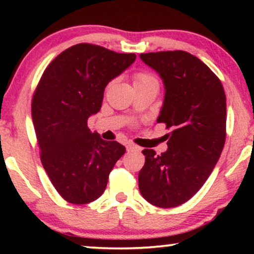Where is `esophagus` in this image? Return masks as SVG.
Masks as SVG:
<instances>
[{
    "label": "esophagus",
    "instance_id": "obj_1",
    "mask_svg": "<svg viewBox=\"0 0 254 254\" xmlns=\"http://www.w3.org/2000/svg\"><path fill=\"white\" fill-rule=\"evenodd\" d=\"M126 148H127V151H140L141 150V148L137 147V145L134 143H128Z\"/></svg>",
    "mask_w": 254,
    "mask_h": 254
}]
</instances>
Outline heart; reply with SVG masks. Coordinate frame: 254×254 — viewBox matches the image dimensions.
<instances>
[{"label":"heart","mask_w":254,"mask_h":254,"mask_svg":"<svg viewBox=\"0 0 254 254\" xmlns=\"http://www.w3.org/2000/svg\"><path fill=\"white\" fill-rule=\"evenodd\" d=\"M149 79H155V78L152 77L151 75L147 74V72H137V74H135L134 76V83L149 81Z\"/></svg>","instance_id":"b5f03b06"}]
</instances>
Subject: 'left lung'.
Returning a JSON list of instances; mask_svg holds the SVG:
<instances>
[{
    "label": "left lung",
    "instance_id": "obj_1",
    "mask_svg": "<svg viewBox=\"0 0 254 254\" xmlns=\"http://www.w3.org/2000/svg\"><path fill=\"white\" fill-rule=\"evenodd\" d=\"M164 83L165 95L157 123L171 128L168 150L156 155L144 149L138 189L148 202L172 208L189 201L216 165L223 150L227 98L216 75L185 51L140 54Z\"/></svg>",
    "mask_w": 254,
    "mask_h": 254
}]
</instances>
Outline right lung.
Returning a JSON list of instances; mask_svg holds the SVG:
<instances>
[{
    "label": "right lung",
    "instance_id": "right-lung-1",
    "mask_svg": "<svg viewBox=\"0 0 254 254\" xmlns=\"http://www.w3.org/2000/svg\"><path fill=\"white\" fill-rule=\"evenodd\" d=\"M135 59L134 53L77 44L59 54L38 83L31 111L40 159L55 190L68 202L98 199L126 151L117 141H104L91 133L88 119L99 112L109 82Z\"/></svg>",
    "mask_w": 254,
    "mask_h": 254
}]
</instances>
